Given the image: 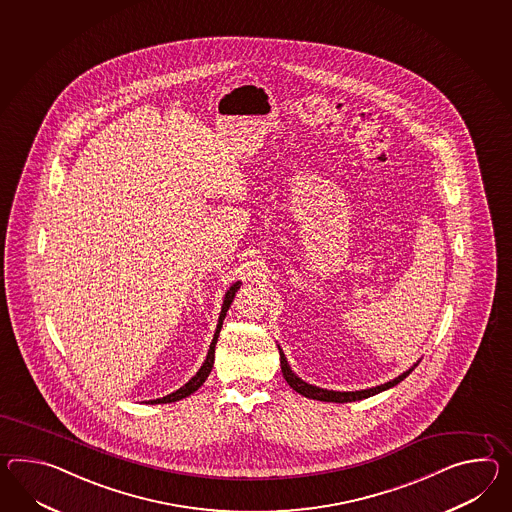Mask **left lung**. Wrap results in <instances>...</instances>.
<instances>
[{
    "mask_svg": "<svg viewBox=\"0 0 512 512\" xmlns=\"http://www.w3.org/2000/svg\"><path fill=\"white\" fill-rule=\"evenodd\" d=\"M279 355H281V372H283V377L287 379V383L290 387L294 388V390H296L298 394H301V396H305V398L320 399V401H333V403H348V401H357V399L375 396V394H379V392H383V390H387V388H392L394 385L401 383L407 375L411 374L412 370H414V366H416V364H414L411 370H407L405 374L399 375V377L392 379V381H388V383L381 385V387L368 388V390H357V392H333V390H324V388L312 387L309 383L301 381L300 377L290 370L287 359H285V353H283L281 349H279Z\"/></svg>",
    "mask_w": 512,
    "mask_h": 512,
    "instance_id": "obj_1",
    "label": "left lung"
}]
</instances>
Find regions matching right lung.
Listing matches in <instances>:
<instances>
[{"mask_svg": "<svg viewBox=\"0 0 512 512\" xmlns=\"http://www.w3.org/2000/svg\"><path fill=\"white\" fill-rule=\"evenodd\" d=\"M238 288H240V283H235L233 287L227 290V294H225L224 305H222V312H220V320H218V327H216V333H214V338H212L211 348H209V353H207V359L203 362V366L200 368V372L194 375L190 381H188L185 387L179 388V390H175L172 394H168V396H164L161 399H151L148 403L151 405H155V403H172V401H179V399L187 398L190 394H194L198 388L205 383V379L209 377L212 370V364H214V348H216V342H218V335H220V329H222V324H224L225 312L227 309L231 307V303H233V298H235V292H237Z\"/></svg>", "mask_w": 512, "mask_h": 512, "instance_id": "1", "label": "right lung"}]
</instances>
